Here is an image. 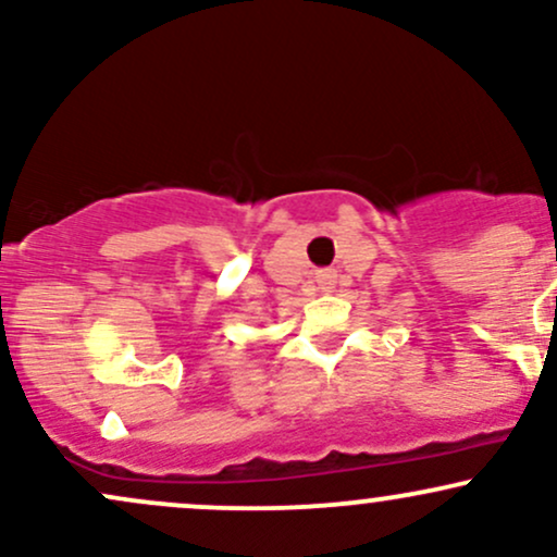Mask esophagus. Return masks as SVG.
<instances>
[{"mask_svg":"<svg viewBox=\"0 0 557 557\" xmlns=\"http://www.w3.org/2000/svg\"><path fill=\"white\" fill-rule=\"evenodd\" d=\"M335 280H337V274L332 272V270L317 272V285H319V290H332V287H335Z\"/></svg>","mask_w":557,"mask_h":557,"instance_id":"34e87169","label":"esophagus"}]
</instances>
